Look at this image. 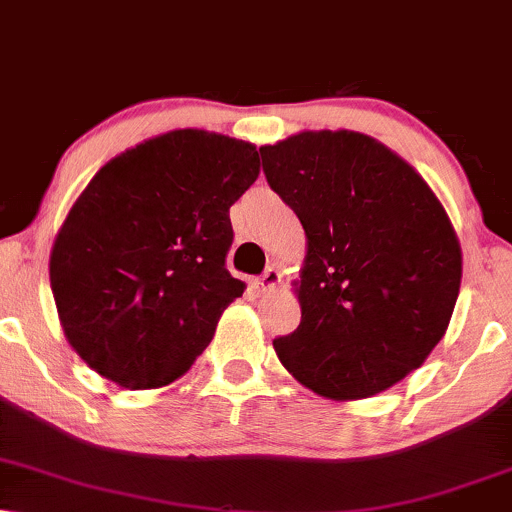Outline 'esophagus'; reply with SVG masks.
<instances>
[{"instance_id":"obj_1","label":"esophagus","mask_w":512,"mask_h":512,"mask_svg":"<svg viewBox=\"0 0 512 512\" xmlns=\"http://www.w3.org/2000/svg\"><path fill=\"white\" fill-rule=\"evenodd\" d=\"M278 283H281V271H278L276 267H267V271L260 278H255L252 281V286H255L257 293H271Z\"/></svg>"}]
</instances>
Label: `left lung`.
Returning <instances> with one entry per match:
<instances>
[{"instance_id": "obj_1", "label": "left lung", "mask_w": 512, "mask_h": 512, "mask_svg": "<svg viewBox=\"0 0 512 512\" xmlns=\"http://www.w3.org/2000/svg\"><path fill=\"white\" fill-rule=\"evenodd\" d=\"M260 153L307 234L302 319L274 340L278 359L321 397H373L444 338L463 274L454 226L425 179L366 134L300 132Z\"/></svg>"}]
</instances>
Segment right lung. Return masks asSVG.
Here are the masks:
<instances>
[{
    "instance_id": "obj_1",
    "label": "right lung",
    "mask_w": 512,
    "mask_h": 512,
    "mask_svg": "<svg viewBox=\"0 0 512 512\" xmlns=\"http://www.w3.org/2000/svg\"><path fill=\"white\" fill-rule=\"evenodd\" d=\"M255 146L174 129L106 163L49 260L70 347L129 390L170 385L210 345L245 283L226 271L229 208L255 184Z\"/></svg>"
}]
</instances>
